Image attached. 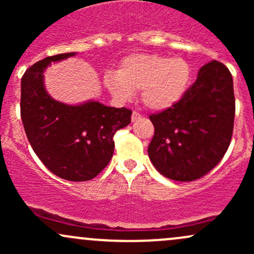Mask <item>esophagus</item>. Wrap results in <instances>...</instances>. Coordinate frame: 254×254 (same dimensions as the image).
Here are the masks:
<instances>
[{
  "mask_svg": "<svg viewBox=\"0 0 254 254\" xmlns=\"http://www.w3.org/2000/svg\"><path fill=\"white\" fill-rule=\"evenodd\" d=\"M138 119H141V115H139L138 112H136V111H133L132 115H131V121L136 122V121H138Z\"/></svg>",
  "mask_w": 254,
  "mask_h": 254,
  "instance_id": "obj_1",
  "label": "esophagus"
}]
</instances>
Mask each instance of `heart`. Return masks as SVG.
Masks as SVG:
<instances>
[{
    "mask_svg": "<svg viewBox=\"0 0 254 254\" xmlns=\"http://www.w3.org/2000/svg\"><path fill=\"white\" fill-rule=\"evenodd\" d=\"M192 69L182 57L156 54H132L123 58L118 70L104 74L105 87L116 99L130 100L141 89L148 109L161 111L173 106L190 86Z\"/></svg>",
    "mask_w": 254,
    "mask_h": 254,
    "instance_id": "obj_1",
    "label": "heart"
}]
</instances>
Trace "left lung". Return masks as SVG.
Segmentation results:
<instances>
[{
    "instance_id": "8db88e82",
    "label": "left lung",
    "mask_w": 254,
    "mask_h": 254,
    "mask_svg": "<svg viewBox=\"0 0 254 254\" xmlns=\"http://www.w3.org/2000/svg\"><path fill=\"white\" fill-rule=\"evenodd\" d=\"M234 116L232 74L211 61L199 69L196 82L177 104L149 116L155 127L148 147L154 167L177 182L205 176L228 149Z\"/></svg>"
}]
</instances>
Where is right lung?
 <instances>
[{
	"mask_svg": "<svg viewBox=\"0 0 254 254\" xmlns=\"http://www.w3.org/2000/svg\"><path fill=\"white\" fill-rule=\"evenodd\" d=\"M75 55L45 57L26 70L20 111L30 144L49 171L70 182H86L109 164L115 149L113 136L130 124L132 112L95 100L68 105L51 98L44 86V71L52 62Z\"/></svg>",
	"mask_w": 254,
	"mask_h": 254,
	"instance_id": "right-lung-1",
	"label": "right lung"
}]
</instances>
